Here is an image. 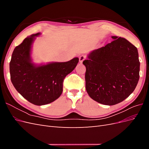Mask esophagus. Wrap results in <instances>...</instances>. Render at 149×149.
Returning a JSON list of instances; mask_svg holds the SVG:
<instances>
[{"mask_svg":"<svg viewBox=\"0 0 149 149\" xmlns=\"http://www.w3.org/2000/svg\"><path fill=\"white\" fill-rule=\"evenodd\" d=\"M79 63H83V61L86 59V56L84 55H81L79 56Z\"/></svg>","mask_w":149,"mask_h":149,"instance_id":"esophagus-1","label":"esophagus"}]
</instances>
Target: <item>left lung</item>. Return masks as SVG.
<instances>
[{"label":"left lung","mask_w":149,"mask_h":149,"mask_svg":"<svg viewBox=\"0 0 149 149\" xmlns=\"http://www.w3.org/2000/svg\"><path fill=\"white\" fill-rule=\"evenodd\" d=\"M113 41L90 52L86 66V89L93 100L112 106L131 94L139 79L137 48L124 38L112 36Z\"/></svg>","instance_id":"8db88e82"}]
</instances>
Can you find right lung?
<instances>
[{
    "label": "right lung",
    "instance_id": "obj_1",
    "mask_svg": "<svg viewBox=\"0 0 149 149\" xmlns=\"http://www.w3.org/2000/svg\"><path fill=\"white\" fill-rule=\"evenodd\" d=\"M40 35L37 33L25 38L15 48L10 62L13 86L26 100L37 106L51 103L61 96L65 78L79 61V58L75 57L66 62L34 63L31 47L36 37Z\"/></svg>",
    "mask_w": 149,
    "mask_h": 149
}]
</instances>
